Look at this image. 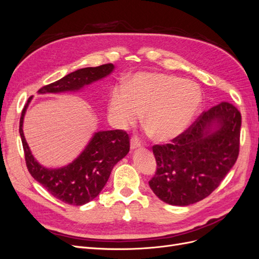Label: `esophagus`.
<instances>
[{
    "mask_svg": "<svg viewBox=\"0 0 259 259\" xmlns=\"http://www.w3.org/2000/svg\"><path fill=\"white\" fill-rule=\"evenodd\" d=\"M142 146V143L139 142V139L137 137H132L131 139V149H136Z\"/></svg>",
    "mask_w": 259,
    "mask_h": 259,
    "instance_id": "34e87169",
    "label": "esophagus"
}]
</instances>
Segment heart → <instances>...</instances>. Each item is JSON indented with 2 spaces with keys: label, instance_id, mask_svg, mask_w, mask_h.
I'll list each match as a JSON object with an SVG mask.
<instances>
[{
  "label": "heart",
  "instance_id": "b5f03b06",
  "mask_svg": "<svg viewBox=\"0 0 259 259\" xmlns=\"http://www.w3.org/2000/svg\"><path fill=\"white\" fill-rule=\"evenodd\" d=\"M199 86L173 74L140 72L126 86L112 90L109 113L121 126L144 122L158 142H169L186 131L200 110Z\"/></svg>",
  "mask_w": 259,
  "mask_h": 259
}]
</instances>
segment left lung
<instances>
[{"mask_svg":"<svg viewBox=\"0 0 259 259\" xmlns=\"http://www.w3.org/2000/svg\"><path fill=\"white\" fill-rule=\"evenodd\" d=\"M241 119L236 107L223 101L170 144L154 145L156 171L149 186L156 197L179 206L208 197L238 159Z\"/></svg>","mask_w":259,"mask_h":259,"instance_id":"1","label":"left lung"}]
</instances>
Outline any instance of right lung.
<instances>
[{
	"label": "right lung",
	"mask_w": 259,
	"mask_h": 259,
	"mask_svg": "<svg viewBox=\"0 0 259 259\" xmlns=\"http://www.w3.org/2000/svg\"><path fill=\"white\" fill-rule=\"evenodd\" d=\"M113 68L112 64H106L79 69L56 82L43 86L37 92L45 94L79 91L84 85L110 74ZM31 99L32 97H29L22 109L19 122V134L29 173L56 199L71 205L86 204L103 190L113 166L128 153V134L122 130L98 132L84 151L69 165L56 169L46 168L33 158L23 136V116Z\"/></svg>",
	"instance_id": "obj_1"
}]
</instances>
